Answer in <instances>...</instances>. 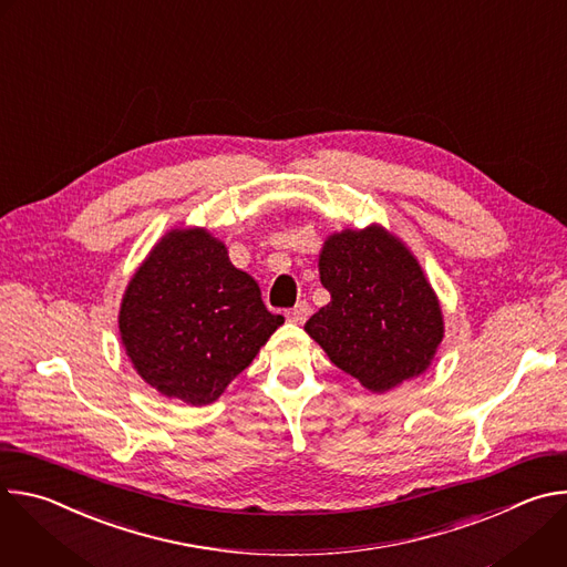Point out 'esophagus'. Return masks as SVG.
I'll return each instance as SVG.
<instances>
[{"instance_id": "obj_1", "label": "esophagus", "mask_w": 567, "mask_h": 567, "mask_svg": "<svg viewBox=\"0 0 567 567\" xmlns=\"http://www.w3.org/2000/svg\"><path fill=\"white\" fill-rule=\"evenodd\" d=\"M309 311H311V307H309L305 300H300V302H296V305L287 311V318H289L291 322H296V326H302V322H305L307 316H309Z\"/></svg>"}]
</instances>
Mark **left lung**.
<instances>
[{
  "mask_svg": "<svg viewBox=\"0 0 567 567\" xmlns=\"http://www.w3.org/2000/svg\"><path fill=\"white\" fill-rule=\"evenodd\" d=\"M320 282L332 300L305 332L330 361L372 392L422 374L444 339L440 300L420 262L383 226L346 228L326 239Z\"/></svg>",
  "mask_w": 567,
  "mask_h": 567,
  "instance_id": "1",
  "label": "left lung"
}]
</instances>
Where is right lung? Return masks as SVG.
I'll return each instance as SVG.
<instances>
[{
	"mask_svg": "<svg viewBox=\"0 0 567 567\" xmlns=\"http://www.w3.org/2000/svg\"><path fill=\"white\" fill-rule=\"evenodd\" d=\"M258 282L206 228H173L132 276L118 313L145 383L190 406L213 403L282 326Z\"/></svg>",
	"mask_w": 567,
	"mask_h": 567,
	"instance_id": "right-lung-1",
	"label": "right lung"
}]
</instances>
